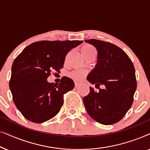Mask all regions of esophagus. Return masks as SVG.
I'll list each match as a JSON object with an SVG mask.
<instances>
[{"label": "esophagus", "instance_id": "1", "mask_svg": "<svg viewBox=\"0 0 150 150\" xmlns=\"http://www.w3.org/2000/svg\"><path fill=\"white\" fill-rule=\"evenodd\" d=\"M79 86H80V83H75V87H76V88L79 87Z\"/></svg>", "mask_w": 150, "mask_h": 150}]
</instances>
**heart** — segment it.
Segmentation results:
<instances>
[{
	"mask_svg": "<svg viewBox=\"0 0 150 150\" xmlns=\"http://www.w3.org/2000/svg\"><path fill=\"white\" fill-rule=\"evenodd\" d=\"M81 52L83 57L86 59L90 55L96 53V50L93 46L90 44H85L81 48ZM87 75V71L83 69H77L69 74V76L76 81H81Z\"/></svg>",
	"mask_w": 150,
	"mask_h": 150,
	"instance_id": "obj_1",
	"label": "heart"
}]
</instances>
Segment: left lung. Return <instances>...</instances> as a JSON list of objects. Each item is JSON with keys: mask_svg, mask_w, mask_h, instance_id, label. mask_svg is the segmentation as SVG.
Wrapping results in <instances>:
<instances>
[{"mask_svg": "<svg viewBox=\"0 0 150 150\" xmlns=\"http://www.w3.org/2000/svg\"><path fill=\"white\" fill-rule=\"evenodd\" d=\"M98 50L95 68L87 78L91 84L104 89L90 92L83 98L86 110L91 118L104 125H111L124 117L132 106L137 89L134 65L128 54L111 43L94 40H85Z\"/></svg>", "mask_w": 150, "mask_h": 150, "instance_id": "8db88e82", "label": "left lung"}]
</instances>
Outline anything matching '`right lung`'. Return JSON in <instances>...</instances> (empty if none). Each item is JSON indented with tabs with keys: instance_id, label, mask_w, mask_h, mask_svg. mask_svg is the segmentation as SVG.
<instances>
[{
	"instance_id": "obj_1",
	"label": "right lung",
	"mask_w": 150,
	"mask_h": 150,
	"mask_svg": "<svg viewBox=\"0 0 150 150\" xmlns=\"http://www.w3.org/2000/svg\"><path fill=\"white\" fill-rule=\"evenodd\" d=\"M83 41H40L26 47L16 57L9 81L14 104L26 120L46 122L56 115L63 104V95L74 87L68 77L59 84L47 81L52 71H60L67 52Z\"/></svg>"
}]
</instances>
